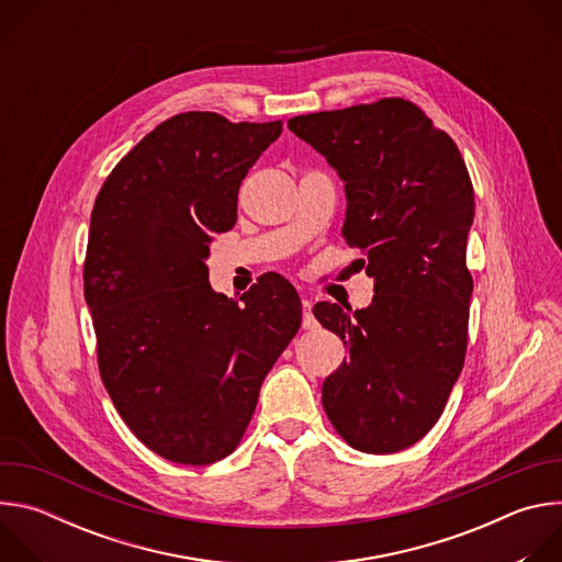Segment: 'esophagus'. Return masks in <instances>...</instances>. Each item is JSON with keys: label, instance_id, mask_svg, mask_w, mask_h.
Instances as JSON below:
<instances>
[{"label": "esophagus", "instance_id": "1", "mask_svg": "<svg viewBox=\"0 0 562 562\" xmlns=\"http://www.w3.org/2000/svg\"><path fill=\"white\" fill-rule=\"evenodd\" d=\"M311 300L308 297H302V327L304 329H313L315 327V317L311 313Z\"/></svg>", "mask_w": 562, "mask_h": 562}]
</instances>
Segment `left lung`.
Here are the masks:
<instances>
[{"label":"left lung","instance_id":"1","mask_svg":"<svg viewBox=\"0 0 562 562\" xmlns=\"http://www.w3.org/2000/svg\"><path fill=\"white\" fill-rule=\"evenodd\" d=\"M286 126L345 180V243L373 302L313 315L349 358L323 384L334 429L358 451L395 453L429 434L467 356V235L473 184L456 142L403 98L297 115Z\"/></svg>","mask_w":562,"mask_h":562}]
</instances>
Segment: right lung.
<instances>
[{"instance_id":"1","label":"right lung","mask_w":562,"mask_h":562,"mask_svg":"<svg viewBox=\"0 0 562 562\" xmlns=\"http://www.w3.org/2000/svg\"><path fill=\"white\" fill-rule=\"evenodd\" d=\"M282 122L189 111L157 124L102 184L91 213L85 295L102 382L157 456L211 464L243 440L260 386L302 323L297 291L262 276L243 302L209 284L211 233Z\"/></svg>"}]
</instances>
